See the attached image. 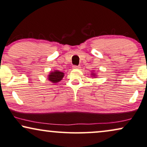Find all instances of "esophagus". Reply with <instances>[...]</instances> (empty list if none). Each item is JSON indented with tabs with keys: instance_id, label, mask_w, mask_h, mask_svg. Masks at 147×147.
<instances>
[{
	"instance_id": "1",
	"label": "esophagus",
	"mask_w": 147,
	"mask_h": 147,
	"mask_svg": "<svg viewBox=\"0 0 147 147\" xmlns=\"http://www.w3.org/2000/svg\"><path fill=\"white\" fill-rule=\"evenodd\" d=\"M73 67L74 69H79L80 66L79 65H73Z\"/></svg>"
}]
</instances>
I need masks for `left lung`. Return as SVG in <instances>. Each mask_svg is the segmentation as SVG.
I'll use <instances>...</instances> for the list:
<instances>
[{"mask_svg": "<svg viewBox=\"0 0 147 147\" xmlns=\"http://www.w3.org/2000/svg\"><path fill=\"white\" fill-rule=\"evenodd\" d=\"M92 75L93 76H94V74H92Z\"/></svg>", "mask_w": 147, "mask_h": 147, "instance_id": "obj_1", "label": "left lung"}]
</instances>
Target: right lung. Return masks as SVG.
I'll return each mask as SVG.
<instances>
[{
    "label": "right lung",
    "instance_id": "obj_1",
    "mask_svg": "<svg viewBox=\"0 0 147 147\" xmlns=\"http://www.w3.org/2000/svg\"><path fill=\"white\" fill-rule=\"evenodd\" d=\"M63 73L56 70L55 71L51 72L49 75V76H48V78H49V81H51L52 83H57V82L61 81L62 78H63Z\"/></svg>",
    "mask_w": 147,
    "mask_h": 147
}]
</instances>
